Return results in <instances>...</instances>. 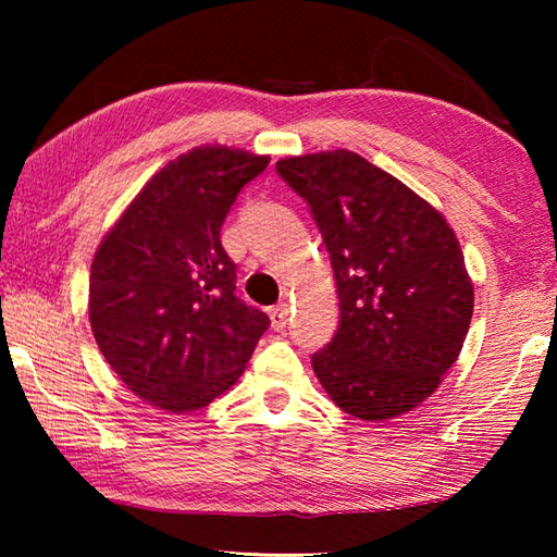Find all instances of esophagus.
I'll return each mask as SVG.
<instances>
[{
    "mask_svg": "<svg viewBox=\"0 0 557 557\" xmlns=\"http://www.w3.org/2000/svg\"><path fill=\"white\" fill-rule=\"evenodd\" d=\"M268 313H270V323H272V327H275V330H282V327L287 325L289 306H287V304H277V306H272V309H268Z\"/></svg>",
    "mask_w": 557,
    "mask_h": 557,
    "instance_id": "1",
    "label": "esophagus"
}]
</instances>
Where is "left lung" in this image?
<instances>
[{
  "instance_id": "8db88e82",
  "label": "left lung",
  "mask_w": 557,
  "mask_h": 557,
  "mask_svg": "<svg viewBox=\"0 0 557 557\" xmlns=\"http://www.w3.org/2000/svg\"><path fill=\"white\" fill-rule=\"evenodd\" d=\"M335 270L339 325L311 357L335 405L363 421L419 407L465 345L474 287L445 218L351 150L287 158Z\"/></svg>"
}]
</instances>
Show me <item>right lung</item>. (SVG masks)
<instances>
[{
  "instance_id": "1",
  "label": "right lung",
  "mask_w": 557,
  "mask_h": 557,
  "mask_svg": "<svg viewBox=\"0 0 557 557\" xmlns=\"http://www.w3.org/2000/svg\"><path fill=\"white\" fill-rule=\"evenodd\" d=\"M270 158L200 146L144 186L90 265V327L122 383L152 407L210 405L242 375L270 325L236 297L220 242L242 188Z\"/></svg>"
}]
</instances>
